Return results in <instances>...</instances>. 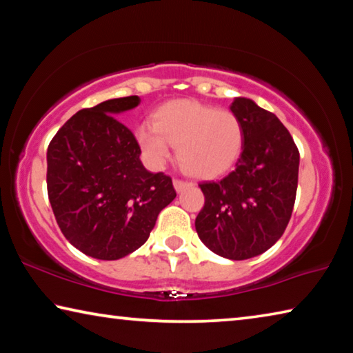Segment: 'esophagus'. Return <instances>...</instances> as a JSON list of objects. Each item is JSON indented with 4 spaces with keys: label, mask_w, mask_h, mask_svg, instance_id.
<instances>
[{
    "label": "esophagus",
    "mask_w": 353,
    "mask_h": 353,
    "mask_svg": "<svg viewBox=\"0 0 353 353\" xmlns=\"http://www.w3.org/2000/svg\"><path fill=\"white\" fill-rule=\"evenodd\" d=\"M172 185H174V188H176L177 193H182V191H183L185 188L190 187V183H188V182L179 181V179H174V181H172Z\"/></svg>",
    "instance_id": "1"
}]
</instances>
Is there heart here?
Masks as SVG:
<instances>
[{"instance_id":"obj_1","label":"heart","mask_w":353,"mask_h":353,"mask_svg":"<svg viewBox=\"0 0 353 353\" xmlns=\"http://www.w3.org/2000/svg\"><path fill=\"white\" fill-rule=\"evenodd\" d=\"M148 162L162 166L177 148L179 162L190 176L214 179L229 171L244 143L241 121L229 110L194 99H172L154 113V123L135 130Z\"/></svg>"}]
</instances>
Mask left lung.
<instances>
[{"label":"left lung","instance_id":"8db88e82","mask_svg":"<svg viewBox=\"0 0 353 353\" xmlns=\"http://www.w3.org/2000/svg\"><path fill=\"white\" fill-rule=\"evenodd\" d=\"M230 110L241 121L243 152L223 181L199 185L205 204L194 225L212 252L248 260L274 246L290 223L299 151L280 119L252 99L238 97Z\"/></svg>","mask_w":353,"mask_h":353}]
</instances>
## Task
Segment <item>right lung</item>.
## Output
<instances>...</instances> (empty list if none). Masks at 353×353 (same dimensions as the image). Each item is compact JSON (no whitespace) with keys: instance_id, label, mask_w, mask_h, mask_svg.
Instances as JSON below:
<instances>
[{"instance_id":"1","label":"right lung","mask_w":353,"mask_h":353,"mask_svg":"<svg viewBox=\"0 0 353 353\" xmlns=\"http://www.w3.org/2000/svg\"><path fill=\"white\" fill-rule=\"evenodd\" d=\"M139 97L107 99L74 113L46 152L48 198L65 238L98 260L123 259L146 243L176 198L171 177L149 172L118 115Z\"/></svg>"}]
</instances>
